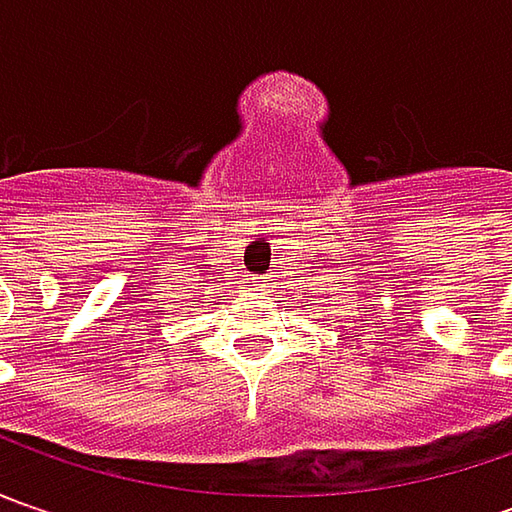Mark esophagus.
<instances>
[{
	"label": "esophagus",
	"mask_w": 512,
	"mask_h": 512,
	"mask_svg": "<svg viewBox=\"0 0 512 512\" xmlns=\"http://www.w3.org/2000/svg\"><path fill=\"white\" fill-rule=\"evenodd\" d=\"M250 287H253V290H267L270 285H267L265 276H256V279H253V285H250Z\"/></svg>",
	"instance_id": "34e87169"
}]
</instances>
